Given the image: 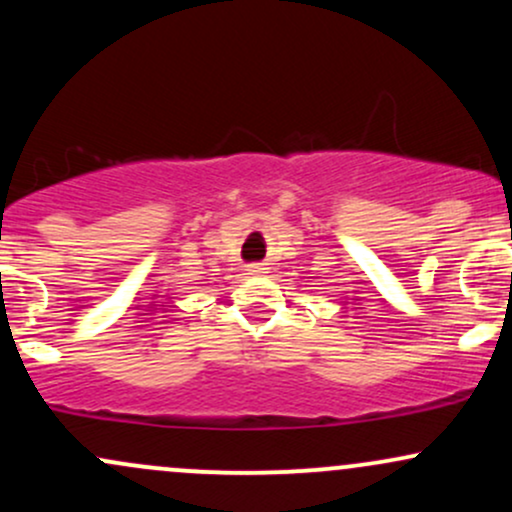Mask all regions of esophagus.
<instances>
[{"mask_svg": "<svg viewBox=\"0 0 512 512\" xmlns=\"http://www.w3.org/2000/svg\"><path fill=\"white\" fill-rule=\"evenodd\" d=\"M248 272L250 274H267V264H264V262H252V264H248Z\"/></svg>", "mask_w": 512, "mask_h": 512, "instance_id": "obj_1", "label": "esophagus"}]
</instances>
